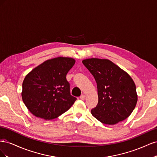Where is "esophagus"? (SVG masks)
Wrapping results in <instances>:
<instances>
[{
  "instance_id": "1",
  "label": "esophagus",
  "mask_w": 157,
  "mask_h": 157,
  "mask_svg": "<svg viewBox=\"0 0 157 157\" xmlns=\"http://www.w3.org/2000/svg\"><path fill=\"white\" fill-rule=\"evenodd\" d=\"M80 99H82V100H84V99H86V96H85L84 94H82V96H80Z\"/></svg>"
}]
</instances>
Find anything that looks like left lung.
Returning a JSON list of instances; mask_svg holds the SVG:
<instances>
[{
	"instance_id": "obj_1",
	"label": "left lung",
	"mask_w": 157,
	"mask_h": 157,
	"mask_svg": "<svg viewBox=\"0 0 157 157\" xmlns=\"http://www.w3.org/2000/svg\"><path fill=\"white\" fill-rule=\"evenodd\" d=\"M96 80L98 103L92 115L105 124L125 120L137 101L134 80L125 71L108 59L91 58L82 61Z\"/></svg>"
}]
</instances>
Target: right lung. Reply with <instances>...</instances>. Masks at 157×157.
I'll use <instances>...</instances> for the list:
<instances>
[{"label": "right lung", "mask_w": 157, "mask_h": 157, "mask_svg": "<svg viewBox=\"0 0 157 157\" xmlns=\"http://www.w3.org/2000/svg\"><path fill=\"white\" fill-rule=\"evenodd\" d=\"M75 63L73 58L58 57L44 61L26 76L21 96L33 115L52 120L73 105L77 98L71 95L66 75Z\"/></svg>", "instance_id": "1"}]
</instances>
